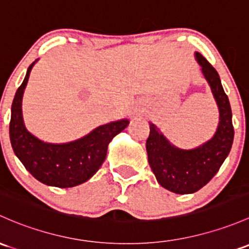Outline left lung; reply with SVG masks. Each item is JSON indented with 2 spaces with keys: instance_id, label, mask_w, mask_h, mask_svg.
<instances>
[{
  "instance_id": "obj_1",
  "label": "left lung",
  "mask_w": 249,
  "mask_h": 249,
  "mask_svg": "<svg viewBox=\"0 0 249 249\" xmlns=\"http://www.w3.org/2000/svg\"><path fill=\"white\" fill-rule=\"evenodd\" d=\"M196 59L218 106L219 123L216 133L198 148L184 150L171 144L150 123V133L145 144L149 164L159 184L178 195L195 193L205 186L229 155L234 141L231 108L218 72L198 52H196Z\"/></svg>"
}]
</instances>
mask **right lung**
Listing matches in <instances>:
<instances>
[{"label":"right lung","mask_w":249,"mask_h":249,"mask_svg":"<svg viewBox=\"0 0 249 249\" xmlns=\"http://www.w3.org/2000/svg\"><path fill=\"white\" fill-rule=\"evenodd\" d=\"M36 62L28 67L12 104L9 137L13 150L25 168L43 184L61 188L77 186L98 172L106 159L109 142L130 122L120 119L101 125L85 137L69 143L54 144L36 138L26 129L21 108L23 91Z\"/></svg>","instance_id":"1"}]
</instances>
